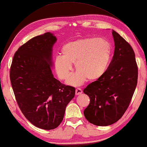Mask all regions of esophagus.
<instances>
[{
	"label": "esophagus",
	"mask_w": 147,
	"mask_h": 147,
	"mask_svg": "<svg viewBox=\"0 0 147 147\" xmlns=\"http://www.w3.org/2000/svg\"><path fill=\"white\" fill-rule=\"evenodd\" d=\"M83 93V91L80 88H77L76 89V95H80Z\"/></svg>",
	"instance_id": "34e87169"
}]
</instances>
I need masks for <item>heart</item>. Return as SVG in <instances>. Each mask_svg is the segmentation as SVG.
Here are the masks:
<instances>
[{
    "mask_svg": "<svg viewBox=\"0 0 147 147\" xmlns=\"http://www.w3.org/2000/svg\"><path fill=\"white\" fill-rule=\"evenodd\" d=\"M110 43L101 37H87L66 43L61 49L62 56L54 61L55 71L61 80L69 78L72 64L77 70L68 84L79 86L87 79L96 80L103 76L110 59Z\"/></svg>",
    "mask_w": 147,
    "mask_h": 147,
    "instance_id": "heart-1",
    "label": "heart"
}]
</instances>
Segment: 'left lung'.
Instances as JSON below:
<instances>
[{
	"label": "left lung",
	"mask_w": 147,
	"mask_h": 147,
	"mask_svg": "<svg viewBox=\"0 0 147 147\" xmlns=\"http://www.w3.org/2000/svg\"><path fill=\"white\" fill-rule=\"evenodd\" d=\"M113 57L107 70L83 92L90 99L84 110L86 120L97 126L118 121L127 110L137 84L138 66L134 49L115 30Z\"/></svg>",
	"instance_id": "left-lung-1"
}]
</instances>
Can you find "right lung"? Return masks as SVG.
Masks as SVG:
<instances>
[{
    "instance_id": "1",
    "label": "right lung",
    "mask_w": 147,
    "mask_h": 147,
    "mask_svg": "<svg viewBox=\"0 0 147 147\" xmlns=\"http://www.w3.org/2000/svg\"><path fill=\"white\" fill-rule=\"evenodd\" d=\"M57 39L46 32L28 40L13 56L10 80L17 103L32 125L44 129L62 122L75 88L56 80L52 73V52Z\"/></svg>"
}]
</instances>
